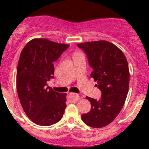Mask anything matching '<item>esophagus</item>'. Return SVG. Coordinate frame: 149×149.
<instances>
[{
  "label": "esophagus",
  "instance_id": "1",
  "mask_svg": "<svg viewBox=\"0 0 149 149\" xmlns=\"http://www.w3.org/2000/svg\"><path fill=\"white\" fill-rule=\"evenodd\" d=\"M68 100L71 102H77L79 100V96L78 94H74V93H70L68 94Z\"/></svg>",
  "mask_w": 149,
  "mask_h": 149
}]
</instances>
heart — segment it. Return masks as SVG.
<instances>
[{"label": "heart", "mask_w": 149, "mask_h": 149, "mask_svg": "<svg viewBox=\"0 0 149 149\" xmlns=\"http://www.w3.org/2000/svg\"><path fill=\"white\" fill-rule=\"evenodd\" d=\"M79 55V53H78V52H76V53L73 54V57L76 56V55Z\"/></svg>", "instance_id": "heart-1"}]
</instances>
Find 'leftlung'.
I'll use <instances>...</instances> for the list:
<instances>
[{
  "mask_svg": "<svg viewBox=\"0 0 149 149\" xmlns=\"http://www.w3.org/2000/svg\"><path fill=\"white\" fill-rule=\"evenodd\" d=\"M77 46L86 55L93 69L91 77L102 91L100 100L86 97L91 110L83 114L81 119L90 127H105L115 119L125 102L130 81L127 61L120 49L107 41L88 42Z\"/></svg>",
  "mask_w": 149,
  "mask_h": 149,
  "instance_id": "left-lung-1",
  "label": "left lung"
}]
</instances>
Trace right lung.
Wrapping results in <instances>:
<instances>
[{
  "instance_id": "1",
  "label": "right lung",
  "mask_w": 149,
  "mask_h": 149,
  "mask_svg": "<svg viewBox=\"0 0 149 149\" xmlns=\"http://www.w3.org/2000/svg\"><path fill=\"white\" fill-rule=\"evenodd\" d=\"M68 47L34 39L21 52L16 75L18 96L28 118L39 125L55 124L65 112L66 94L53 91L47 81L54 78V62Z\"/></svg>"
}]
</instances>
